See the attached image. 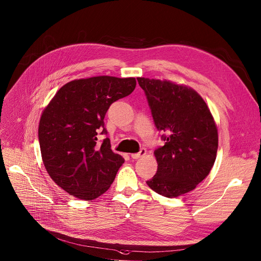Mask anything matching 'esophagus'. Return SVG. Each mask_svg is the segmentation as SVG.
I'll return each mask as SVG.
<instances>
[{"label": "esophagus", "instance_id": "esophagus-1", "mask_svg": "<svg viewBox=\"0 0 261 261\" xmlns=\"http://www.w3.org/2000/svg\"><path fill=\"white\" fill-rule=\"evenodd\" d=\"M145 154H146V149H145V148H141L139 152H136V154H132L130 157H132L133 159H139L140 157L144 156Z\"/></svg>", "mask_w": 261, "mask_h": 261}]
</instances>
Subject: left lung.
I'll list each match as a JSON object with an SVG mask.
<instances>
[{
	"label": "left lung",
	"mask_w": 261,
	"mask_h": 261,
	"mask_svg": "<svg viewBox=\"0 0 261 261\" xmlns=\"http://www.w3.org/2000/svg\"><path fill=\"white\" fill-rule=\"evenodd\" d=\"M137 80L164 141L154 152L158 170L147 186L167 198L189 193L210 174L216 159L218 133L213 116L192 88L170 81Z\"/></svg>",
	"instance_id": "8db88e82"
}]
</instances>
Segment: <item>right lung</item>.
<instances>
[{"instance_id":"right-lung-1","label":"right lung","mask_w":261,"mask_h":261,"mask_svg":"<svg viewBox=\"0 0 261 261\" xmlns=\"http://www.w3.org/2000/svg\"><path fill=\"white\" fill-rule=\"evenodd\" d=\"M135 87V78L73 80L61 87L44 110L39 124L43 163L69 195L93 200L114 182L124 159L111 149L104 117L114 102L130 95ZM99 134L106 139L99 142Z\"/></svg>"}]
</instances>
